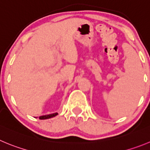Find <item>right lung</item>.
Returning <instances> with one entry per match:
<instances>
[{"label":"right lung","mask_w":150,"mask_h":150,"mask_svg":"<svg viewBox=\"0 0 150 150\" xmlns=\"http://www.w3.org/2000/svg\"><path fill=\"white\" fill-rule=\"evenodd\" d=\"M58 115V113H52V114H50V115H42L39 117V119L40 120H44V119H48V118H51V117H54Z\"/></svg>","instance_id":"obj_1"}]
</instances>
